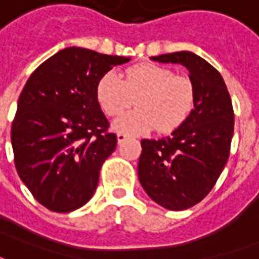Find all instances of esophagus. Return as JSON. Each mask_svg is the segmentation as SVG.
Wrapping results in <instances>:
<instances>
[{"label":"esophagus","instance_id":"esophagus-1","mask_svg":"<svg viewBox=\"0 0 259 259\" xmlns=\"http://www.w3.org/2000/svg\"><path fill=\"white\" fill-rule=\"evenodd\" d=\"M127 137H129V136L124 135V133H118V143H119V144H122V143H123V141L126 140Z\"/></svg>","mask_w":259,"mask_h":259}]
</instances>
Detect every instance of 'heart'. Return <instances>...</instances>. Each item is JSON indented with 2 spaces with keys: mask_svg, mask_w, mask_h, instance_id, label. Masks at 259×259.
<instances>
[{
  "mask_svg": "<svg viewBox=\"0 0 259 259\" xmlns=\"http://www.w3.org/2000/svg\"><path fill=\"white\" fill-rule=\"evenodd\" d=\"M97 101L108 116H119L133 105L137 108L115 120L113 129L143 135L154 127L172 133L189 119L195 105V87L187 76L155 64L129 68L123 79L108 72L98 80Z\"/></svg>",
  "mask_w": 259,
  "mask_h": 259,
  "instance_id": "heart-1",
  "label": "heart"
}]
</instances>
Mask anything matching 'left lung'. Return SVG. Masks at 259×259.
Instances as JSON below:
<instances>
[{
  "instance_id": "1",
  "label": "left lung",
  "mask_w": 259,
  "mask_h": 259,
  "mask_svg": "<svg viewBox=\"0 0 259 259\" xmlns=\"http://www.w3.org/2000/svg\"><path fill=\"white\" fill-rule=\"evenodd\" d=\"M162 64H182L195 87L193 112L168 137L141 140L139 179L151 200L166 209L183 211L205 198L230 154L234 112L222 76L190 51L151 57Z\"/></svg>"
}]
</instances>
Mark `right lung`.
I'll return each instance as SVG.
<instances>
[{
    "label": "right lung",
    "mask_w": 259,
    "mask_h": 259,
    "mask_svg": "<svg viewBox=\"0 0 259 259\" xmlns=\"http://www.w3.org/2000/svg\"><path fill=\"white\" fill-rule=\"evenodd\" d=\"M129 61L69 47L42 62L26 81L11 129L15 166L50 211H74L94 194L102 163L118 143L97 101V83Z\"/></svg>",
    "instance_id": "right-lung-1"
}]
</instances>
